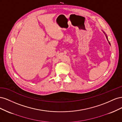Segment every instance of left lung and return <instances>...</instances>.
Instances as JSON below:
<instances>
[{
    "mask_svg": "<svg viewBox=\"0 0 122 122\" xmlns=\"http://www.w3.org/2000/svg\"><path fill=\"white\" fill-rule=\"evenodd\" d=\"M103 32H104V31H103ZM104 34H105V32H104ZM106 38H107V41H108V39H107V36L106 35ZM108 43H109V45H110V43L108 42Z\"/></svg>",
    "mask_w": 122,
    "mask_h": 122,
    "instance_id": "obj_1",
    "label": "left lung"
}]
</instances>
